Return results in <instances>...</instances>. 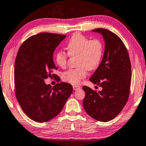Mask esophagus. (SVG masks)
<instances>
[{"label": "esophagus", "mask_w": 146, "mask_h": 146, "mask_svg": "<svg viewBox=\"0 0 146 146\" xmlns=\"http://www.w3.org/2000/svg\"><path fill=\"white\" fill-rule=\"evenodd\" d=\"M81 87L78 86H73V89L74 90H78V89H80Z\"/></svg>", "instance_id": "esophagus-1"}]
</instances>
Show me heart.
<instances>
[{"label": "heart", "instance_id": "heart-1", "mask_svg": "<svg viewBox=\"0 0 146 146\" xmlns=\"http://www.w3.org/2000/svg\"><path fill=\"white\" fill-rule=\"evenodd\" d=\"M68 54L70 56L78 55V67L70 68L62 74V78L65 82L73 85L79 84L87 74V69L95 70L99 65L103 55V46L100 40H90L85 36L76 34L72 36L66 46ZM68 55L63 51H59L55 55L57 65L64 68Z\"/></svg>", "mask_w": 146, "mask_h": 146}]
</instances>
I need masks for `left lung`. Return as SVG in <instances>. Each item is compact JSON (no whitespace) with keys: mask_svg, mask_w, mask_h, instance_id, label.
I'll return each instance as SVG.
<instances>
[{"mask_svg":"<svg viewBox=\"0 0 146 146\" xmlns=\"http://www.w3.org/2000/svg\"><path fill=\"white\" fill-rule=\"evenodd\" d=\"M92 31L102 35L105 49L102 61L89 80L102 89L96 91L89 87H83L86 93L83 105L91 117L107 122L115 117L127 102L131 64L126 47L118 36L105 29Z\"/></svg>","mask_w":146,"mask_h":146,"instance_id":"obj_1","label":"left lung"}]
</instances>
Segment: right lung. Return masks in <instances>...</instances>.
<instances>
[{
	"mask_svg": "<svg viewBox=\"0 0 146 146\" xmlns=\"http://www.w3.org/2000/svg\"><path fill=\"white\" fill-rule=\"evenodd\" d=\"M65 35L43 33L27 39L15 61V95L25 114L38 123L48 121L59 114L72 93V86L60 82L54 87L44 82L57 70L53 60L55 48Z\"/></svg>",
	"mask_w": 146,
	"mask_h": 146,
	"instance_id": "add662e5",
	"label": "right lung"
}]
</instances>
